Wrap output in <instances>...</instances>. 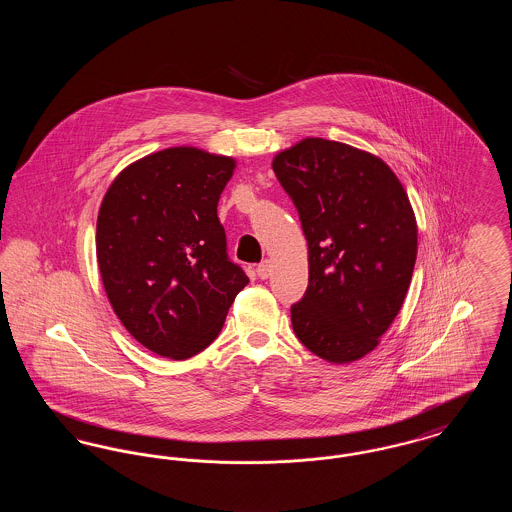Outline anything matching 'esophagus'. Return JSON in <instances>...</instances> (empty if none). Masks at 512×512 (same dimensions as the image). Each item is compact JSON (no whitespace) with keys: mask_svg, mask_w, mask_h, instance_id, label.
<instances>
[{"mask_svg":"<svg viewBox=\"0 0 512 512\" xmlns=\"http://www.w3.org/2000/svg\"><path fill=\"white\" fill-rule=\"evenodd\" d=\"M257 276H259L261 280H267L268 276H270V261H263V263H259V267H257Z\"/></svg>","mask_w":512,"mask_h":512,"instance_id":"34e87169","label":"esophagus"}]
</instances>
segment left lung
I'll return each mask as SVG.
<instances>
[{
    "mask_svg": "<svg viewBox=\"0 0 512 512\" xmlns=\"http://www.w3.org/2000/svg\"><path fill=\"white\" fill-rule=\"evenodd\" d=\"M272 169L309 245V286L292 305L297 340L328 363L370 353L409 290L416 220L390 167L357 147L305 138Z\"/></svg>",
    "mask_w": 512,
    "mask_h": 512,
    "instance_id": "obj_1",
    "label": "left lung"
}]
</instances>
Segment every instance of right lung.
Segmentation results:
<instances>
[{"instance_id":"right-lung-1","label":"right lung","mask_w":512,"mask_h":512,"mask_svg":"<svg viewBox=\"0 0 512 512\" xmlns=\"http://www.w3.org/2000/svg\"><path fill=\"white\" fill-rule=\"evenodd\" d=\"M234 159L169 147L132 163L101 201L99 272L122 326L174 361L211 345L249 278L230 261L217 205Z\"/></svg>"}]
</instances>
